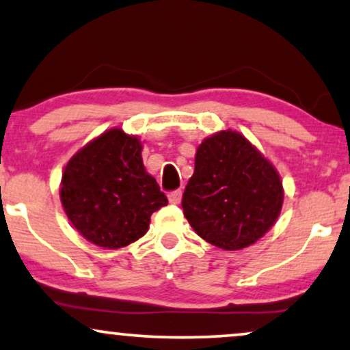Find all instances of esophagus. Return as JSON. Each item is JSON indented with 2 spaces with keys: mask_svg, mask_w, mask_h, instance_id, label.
Masks as SVG:
<instances>
[{
  "mask_svg": "<svg viewBox=\"0 0 350 350\" xmlns=\"http://www.w3.org/2000/svg\"><path fill=\"white\" fill-rule=\"evenodd\" d=\"M169 201L172 204H180L181 202V191H180V189H175V191L169 193Z\"/></svg>",
  "mask_w": 350,
  "mask_h": 350,
  "instance_id": "obj_1",
  "label": "esophagus"
}]
</instances>
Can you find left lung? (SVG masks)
<instances>
[{"instance_id": "left-lung-1", "label": "left lung", "mask_w": 350, "mask_h": 350, "mask_svg": "<svg viewBox=\"0 0 350 350\" xmlns=\"http://www.w3.org/2000/svg\"><path fill=\"white\" fill-rule=\"evenodd\" d=\"M283 198L275 167L241 133L221 130L199 144L181 207L202 239L239 251L273 226Z\"/></svg>"}]
</instances>
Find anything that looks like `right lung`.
<instances>
[{"mask_svg": "<svg viewBox=\"0 0 350 350\" xmlns=\"http://www.w3.org/2000/svg\"><path fill=\"white\" fill-rule=\"evenodd\" d=\"M142 143L120 129L107 130L67 162L61 202L77 231L106 249L129 246L146 233L167 196L144 169Z\"/></svg>", "mask_w": 350, "mask_h": 350, "instance_id": "right-lung-1", "label": "right lung"}]
</instances>
